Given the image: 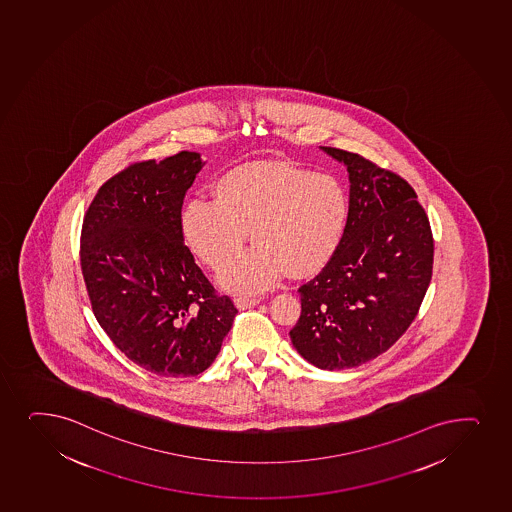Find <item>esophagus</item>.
<instances>
[{
    "instance_id": "obj_1",
    "label": "esophagus",
    "mask_w": 512,
    "mask_h": 512,
    "mask_svg": "<svg viewBox=\"0 0 512 512\" xmlns=\"http://www.w3.org/2000/svg\"><path fill=\"white\" fill-rule=\"evenodd\" d=\"M260 303V298H248V296H238L235 298V305L240 308V310H247V308H253V306H257Z\"/></svg>"
}]
</instances>
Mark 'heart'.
<instances>
[{
  "label": "heart",
  "instance_id": "heart-1",
  "mask_svg": "<svg viewBox=\"0 0 512 512\" xmlns=\"http://www.w3.org/2000/svg\"><path fill=\"white\" fill-rule=\"evenodd\" d=\"M349 214L347 190L332 175L286 161H252L214 182L213 201L187 202L180 231L211 269L242 252L250 231L257 247L226 265L218 281L233 293L252 294L284 272L294 279L322 272L344 242Z\"/></svg>",
  "mask_w": 512,
  "mask_h": 512
}]
</instances>
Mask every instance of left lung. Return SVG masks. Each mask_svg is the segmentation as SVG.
Instances as JSON below:
<instances>
[{
    "mask_svg": "<svg viewBox=\"0 0 512 512\" xmlns=\"http://www.w3.org/2000/svg\"><path fill=\"white\" fill-rule=\"evenodd\" d=\"M349 172L351 214L332 262L299 288L294 349L320 369H349L388 351L419 313L434 260L431 224L397 173L320 146Z\"/></svg>",
    "mask_w": 512,
    "mask_h": 512,
    "instance_id": "1",
    "label": "left lung"
}]
</instances>
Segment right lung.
Segmentation results:
<instances>
[{"mask_svg":"<svg viewBox=\"0 0 512 512\" xmlns=\"http://www.w3.org/2000/svg\"><path fill=\"white\" fill-rule=\"evenodd\" d=\"M202 167L194 151L133 163L98 189L81 228L93 315L119 351L160 376L206 371L238 313L180 231L185 192Z\"/></svg>","mask_w":512,"mask_h":512,"instance_id":"add662e5","label":"right lung"}]
</instances>
